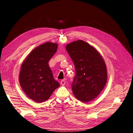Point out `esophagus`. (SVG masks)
Masks as SVG:
<instances>
[{
  "instance_id": "34e87169",
  "label": "esophagus",
  "mask_w": 133,
  "mask_h": 133,
  "mask_svg": "<svg viewBox=\"0 0 133 133\" xmlns=\"http://www.w3.org/2000/svg\"><path fill=\"white\" fill-rule=\"evenodd\" d=\"M60 84H61L62 85H64L65 84V81L64 80H61V82H60Z\"/></svg>"
}]
</instances>
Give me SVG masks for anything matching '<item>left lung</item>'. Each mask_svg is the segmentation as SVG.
Wrapping results in <instances>:
<instances>
[{
	"mask_svg": "<svg viewBox=\"0 0 133 133\" xmlns=\"http://www.w3.org/2000/svg\"><path fill=\"white\" fill-rule=\"evenodd\" d=\"M74 64L76 75L72 83L73 94L84 103L100 94L107 82V69L102 56L89 44L79 40L66 45Z\"/></svg>",
	"mask_w": 133,
	"mask_h": 133,
	"instance_id": "obj_1",
	"label": "left lung"
}]
</instances>
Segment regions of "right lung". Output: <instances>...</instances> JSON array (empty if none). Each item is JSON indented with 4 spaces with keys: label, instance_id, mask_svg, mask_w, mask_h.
Listing matches in <instances>:
<instances>
[{
    "label": "right lung",
    "instance_id": "right-lung-1",
    "mask_svg": "<svg viewBox=\"0 0 133 133\" xmlns=\"http://www.w3.org/2000/svg\"><path fill=\"white\" fill-rule=\"evenodd\" d=\"M57 49V43L41 44L30 52L22 64L19 83L28 97L37 103L46 101L60 86L48 64Z\"/></svg>",
    "mask_w": 133,
    "mask_h": 133
}]
</instances>
